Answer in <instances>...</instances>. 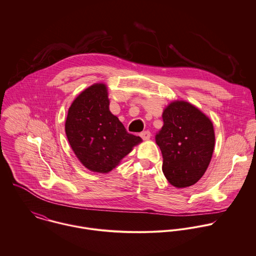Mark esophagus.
I'll return each mask as SVG.
<instances>
[{"instance_id": "esophagus-1", "label": "esophagus", "mask_w": 256, "mask_h": 256, "mask_svg": "<svg viewBox=\"0 0 256 256\" xmlns=\"http://www.w3.org/2000/svg\"><path fill=\"white\" fill-rule=\"evenodd\" d=\"M140 137L143 140H149L150 137H151V133H150V131H144V132L140 133Z\"/></svg>"}]
</instances>
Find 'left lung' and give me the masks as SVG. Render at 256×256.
Returning <instances> with one entry per match:
<instances>
[{
  "mask_svg": "<svg viewBox=\"0 0 256 256\" xmlns=\"http://www.w3.org/2000/svg\"><path fill=\"white\" fill-rule=\"evenodd\" d=\"M164 125L156 135L163 155L162 170L172 186L194 184L206 172L214 149L210 119L198 107L174 100L164 109Z\"/></svg>",
  "mask_w": 256,
  "mask_h": 256,
  "instance_id": "8db88e82",
  "label": "left lung"
}]
</instances>
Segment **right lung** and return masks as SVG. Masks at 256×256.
I'll return each instance as SVG.
<instances>
[{"label": "right lung", "mask_w": 256, "mask_h": 256, "mask_svg": "<svg viewBox=\"0 0 256 256\" xmlns=\"http://www.w3.org/2000/svg\"><path fill=\"white\" fill-rule=\"evenodd\" d=\"M108 89L94 84L72 103L66 121V133L80 163L91 172L113 170L142 139L126 131L109 110Z\"/></svg>", "instance_id": "add662e5"}]
</instances>
